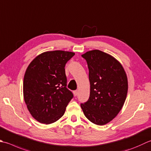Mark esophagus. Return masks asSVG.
Listing matches in <instances>:
<instances>
[{"label": "esophagus", "instance_id": "1", "mask_svg": "<svg viewBox=\"0 0 151 151\" xmlns=\"http://www.w3.org/2000/svg\"><path fill=\"white\" fill-rule=\"evenodd\" d=\"M78 90H75V91H74V95H75V96H76L78 95Z\"/></svg>", "mask_w": 151, "mask_h": 151}]
</instances>
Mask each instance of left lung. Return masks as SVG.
Here are the masks:
<instances>
[{
    "mask_svg": "<svg viewBox=\"0 0 151 151\" xmlns=\"http://www.w3.org/2000/svg\"><path fill=\"white\" fill-rule=\"evenodd\" d=\"M89 69V99L81 106L90 122L103 126L114 119L122 109L128 93L126 73L113 56L93 50L82 55Z\"/></svg>",
    "mask_w": 151,
    "mask_h": 151,
    "instance_id": "8db88e82",
    "label": "left lung"
}]
</instances>
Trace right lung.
Instances as JSON below:
<instances>
[{
  "label": "right lung",
  "mask_w": 151,
  "mask_h": 151,
  "mask_svg": "<svg viewBox=\"0 0 151 151\" xmlns=\"http://www.w3.org/2000/svg\"><path fill=\"white\" fill-rule=\"evenodd\" d=\"M75 54L55 50L39 54L29 65L23 78V97L32 116L46 124L61 118L73 97L66 88L65 66Z\"/></svg>",
  "instance_id": "1"
}]
</instances>
